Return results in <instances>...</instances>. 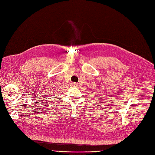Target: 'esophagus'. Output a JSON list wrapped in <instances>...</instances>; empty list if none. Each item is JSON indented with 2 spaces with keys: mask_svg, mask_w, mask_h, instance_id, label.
Returning a JSON list of instances; mask_svg holds the SVG:
<instances>
[{
  "mask_svg": "<svg viewBox=\"0 0 155 155\" xmlns=\"http://www.w3.org/2000/svg\"><path fill=\"white\" fill-rule=\"evenodd\" d=\"M77 86H78V84L76 83H75V82H72V83H71V86L76 87Z\"/></svg>",
  "mask_w": 155,
  "mask_h": 155,
  "instance_id": "obj_1",
  "label": "esophagus"
}]
</instances>
